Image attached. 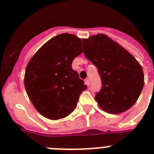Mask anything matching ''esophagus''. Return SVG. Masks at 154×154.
I'll use <instances>...</instances> for the list:
<instances>
[{"label":"esophagus","instance_id":"esophagus-1","mask_svg":"<svg viewBox=\"0 0 154 154\" xmlns=\"http://www.w3.org/2000/svg\"><path fill=\"white\" fill-rule=\"evenodd\" d=\"M85 85H88V86H89V80L88 79V78H86V79L85 80Z\"/></svg>","mask_w":154,"mask_h":154}]
</instances>
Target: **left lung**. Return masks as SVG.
Listing matches in <instances>:
<instances>
[{"label": "left lung", "instance_id": "8db88e82", "mask_svg": "<svg viewBox=\"0 0 154 154\" xmlns=\"http://www.w3.org/2000/svg\"><path fill=\"white\" fill-rule=\"evenodd\" d=\"M83 53L98 70L101 90L95 100L101 109L117 114L131 108L144 86L142 68L133 56L105 34L82 39Z\"/></svg>", "mask_w": 154, "mask_h": 154}]
</instances>
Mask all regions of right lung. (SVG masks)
Wrapping results in <instances>:
<instances>
[{
    "label": "right lung",
    "mask_w": 154,
    "mask_h": 154,
    "mask_svg": "<svg viewBox=\"0 0 154 154\" xmlns=\"http://www.w3.org/2000/svg\"><path fill=\"white\" fill-rule=\"evenodd\" d=\"M82 53L80 38L61 33L43 45L29 61L25 87L31 102L42 116L58 120L76 109L80 94L87 88L72 69V60Z\"/></svg>",
    "instance_id": "right-lung-1"
}]
</instances>
